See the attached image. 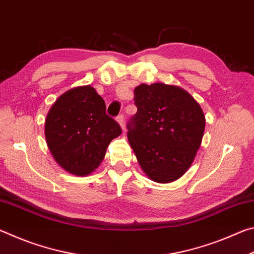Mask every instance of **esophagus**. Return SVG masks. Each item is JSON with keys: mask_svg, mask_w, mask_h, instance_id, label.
Returning <instances> with one entry per match:
<instances>
[{"mask_svg": "<svg viewBox=\"0 0 254 254\" xmlns=\"http://www.w3.org/2000/svg\"><path fill=\"white\" fill-rule=\"evenodd\" d=\"M117 121L120 124V127H121L122 128H124V115L123 114H120L119 115V117L117 118Z\"/></svg>", "mask_w": 254, "mask_h": 254, "instance_id": "1", "label": "esophagus"}]
</instances>
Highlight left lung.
I'll use <instances>...</instances> for the list:
<instances>
[{
  "instance_id": "obj_1",
  "label": "left lung",
  "mask_w": 254,
  "mask_h": 254,
  "mask_svg": "<svg viewBox=\"0 0 254 254\" xmlns=\"http://www.w3.org/2000/svg\"><path fill=\"white\" fill-rule=\"evenodd\" d=\"M136 113L127 123V139L144 174L171 183L194 161L205 130V115L179 86L141 84L134 89Z\"/></svg>"
}]
</instances>
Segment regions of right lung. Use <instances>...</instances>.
Segmentation results:
<instances>
[{"mask_svg":"<svg viewBox=\"0 0 254 254\" xmlns=\"http://www.w3.org/2000/svg\"><path fill=\"white\" fill-rule=\"evenodd\" d=\"M121 132L118 122L106 114L104 100L89 85L59 96L45 123L47 145L56 162L76 176L93 173Z\"/></svg>","mask_w":254,"mask_h":254,"instance_id":"right-lung-1","label":"right lung"}]
</instances>
